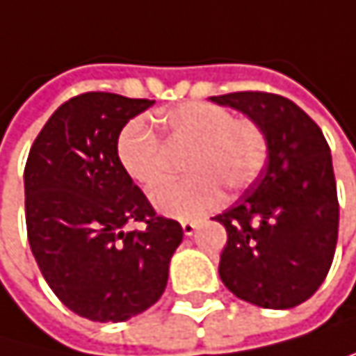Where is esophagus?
Returning a JSON list of instances; mask_svg holds the SVG:
<instances>
[{
  "mask_svg": "<svg viewBox=\"0 0 356 356\" xmlns=\"http://www.w3.org/2000/svg\"><path fill=\"white\" fill-rule=\"evenodd\" d=\"M181 227H184V234H186V236H192V234L198 230V221H184Z\"/></svg>",
  "mask_w": 356,
  "mask_h": 356,
  "instance_id": "1",
  "label": "esophagus"
}]
</instances>
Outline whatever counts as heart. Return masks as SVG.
<instances>
[{
	"mask_svg": "<svg viewBox=\"0 0 356 356\" xmlns=\"http://www.w3.org/2000/svg\"><path fill=\"white\" fill-rule=\"evenodd\" d=\"M166 147H188L181 168L188 177L162 186L154 207L179 219H194L213 209L221 190L249 188L268 160V135L251 118H234L213 103H188L160 115ZM162 141L143 120H131L118 135L115 154L122 170L152 192L166 177Z\"/></svg>",
	"mask_w": 356,
	"mask_h": 356,
	"instance_id": "obj_1",
	"label": "heart"
}]
</instances>
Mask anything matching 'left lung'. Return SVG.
Masks as SVG:
<instances>
[{
  "label": "left lung",
  "instance_id": "obj_1",
  "mask_svg": "<svg viewBox=\"0 0 356 356\" xmlns=\"http://www.w3.org/2000/svg\"><path fill=\"white\" fill-rule=\"evenodd\" d=\"M255 120L268 135V162L236 204L215 217L227 243L219 276L236 298L272 310L306 302L332 268L340 204L329 145L293 101L270 92L211 97Z\"/></svg>",
  "mask_w": 356,
  "mask_h": 356
}]
</instances>
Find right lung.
I'll use <instances>...</instances> for the list:
<instances>
[{"label": "right lung", "mask_w": 356, "mask_h": 356, "mask_svg": "<svg viewBox=\"0 0 356 356\" xmlns=\"http://www.w3.org/2000/svg\"><path fill=\"white\" fill-rule=\"evenodd\" d=\"M152 105L113 92L73 97L44 124L24 166L31 253L54 296L90 321L120 323L154 306L184 241L115 154L126 122ZM129 222L144 227L126 233Z\"/></svg>", "instance_id": "obj_1"}]
</instances>
